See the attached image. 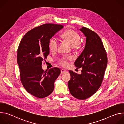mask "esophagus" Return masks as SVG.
Here are the masks:
<instances>
[{
  "instance_id": "1",
  "label": "esophagus",
  "mask_w": 124,
  "mask_h": 124,
  "mask_svg": "<svg viewBox=\"0 0 124 124\" xmlns=\"http://www.w3.org/2000/svg\"><path fill=\"white\" fill-rule=\"evenodd\" d=\"M66 73V70H64V69H61V74H64V73Z\"/></svg>"
}]
</instances>
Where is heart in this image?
Returning a JSON list of instances; mask_svg holds the SVG:
<instances>
[{"label": "heart", "mask_w": 124, "mask_h": 124, "mask_svg": "<svg viewBox=\"0 0 124 124\" xmlns=\"http://www.w3.org/2000/svg\"><path fill=\"white\" fill-rule=\"evenodd\" d=\"M61 38L68 42L70 45L74 47H78L79 46L81 37L79 34L74 29H69L65 31L61 35ZM58 45V41L55 37L51 38L48 43L49 49L51 51L54 52L57 50ZM70 59V56L63 57L59 59L58 63L60 66L66 67L68 65V61Z\"/></svg>", "instance_id": "heart-1"}]
</instances>
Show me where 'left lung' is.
<instances>
[{"label": "left lung", "mask_w": 124, "mask_h": 124, "mask_svg": "<svg viewBox=\"0 0 124 124\" xmlns=\"http://www.w3.org/2000/svg\"><path fill=\"white\" fill-rule=\"evenodd\" d=\"M80 30L86 37V45L75 62V65L82 70L80 75L69 70L71 78L68 85L72 96L78 99L85 100L93 95L101 86L107 66L108 58L98 35L85 27Z\"/></svg>", "instance_id": "1"}]
</instances>
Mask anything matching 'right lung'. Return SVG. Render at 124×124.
<instances>
[{
  "instance_id": "right-lung-1",
  "label": "right lung",
  "mask_w": 124,
  "mask_h": 124,
  "mask_svg": "<svg viewBox=\"0 0 124 124\" xmlns=\"http://www.w3.org/2000/svg\"><path fill=\"white\" fill-rule=\"evenodd\" d=\"M63 27L46 23L35 27L25 34L17 49V62L21 82L28 93L38 98L51 94L54 82L60 74L58 68L50 69L46 73L42 64L49 54L50 39Z\"/></svg>"
}]
</instances>
